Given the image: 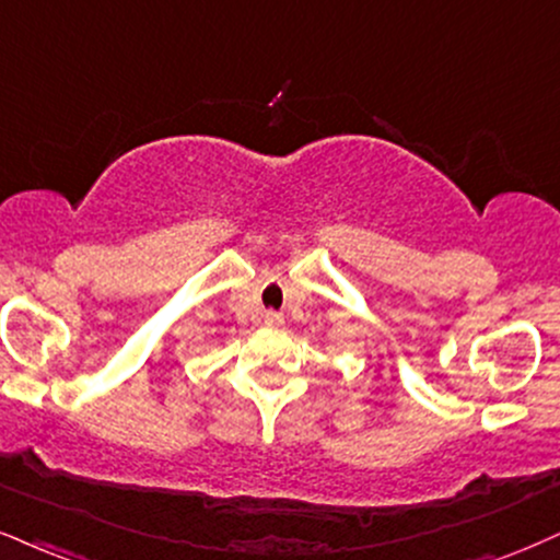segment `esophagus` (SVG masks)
I'll use <instances>...</instances> for the list:
<instances>
[{"label": "esophagus", "mask_w": 560, "mask_h": 560, "mask_svg": "<svg viewBox=\"0 0 560 560\" xmlns=\"http://www.w3.org/2000/svg\"><path fill=\"white\" fill-rule=\"evenodd\" d=\"M261 319H265L267 327H280L282 314L280 312H272V308H269V312H265V316H261Z\"/></svg>", "instance_id": "esophagus-1"}]
</instances>
